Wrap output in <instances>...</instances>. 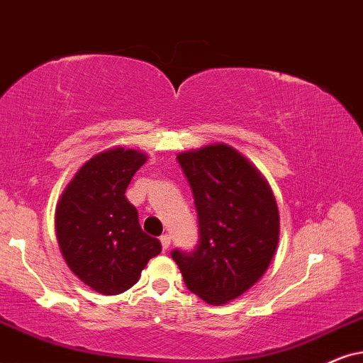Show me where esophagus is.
<instances>
[{
	"mask_svg": "<svg viewBox=\"0 0 363 363\" xmlns=\"http://www.w3.org/2000/svg\"><path fill=\"white\" fill-rule=\"evenodd\" d=\"M160 245H162V250H169V246H171V238H169V235L160 236Z\"/></svg>",
	"mask_w": 363,
	"mask_h": 363,
	"instance_id": "34e87169",
	"label": "esophagus"
}]
</instances>
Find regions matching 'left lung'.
<instances>
[{
  "instance_id": "8db88e82",
  "label": "left lung",
  "mask_w": 363,
  "mask_h": 363,
  "mask_svg": "<svg viewBox=\"0 0 363 363\" xmlns=\"http://www.w3.org/2000/svg\"><path fill=\"white\" fill-rule=\"evenodd\" d=\"M194 194L199 245L174 250L186 286L209 305L241 296L263 277L279 240L268 181L236 149L206 145L177 155Z\"/></svg>"
}]
</instances>
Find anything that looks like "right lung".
<instances>
[{
    "instance_id": "right-lung-1",
    "label": "right lung",
    "mask_w": 363,
    "mask_h": 363,
    "mask_svg": "<svg viewBox=\"0 0 363 363\" xmlns=\"http://www.w3.org/2000/svg\"><path fill=\"white\" fill-rule=\"evenodd\" d=\"M140 150L113 147L86 160L68 182L55 211V231L68 268L91 290L118 295L139 281L162 250L145 235L125 189L145 164Z\"/></svg>"
}]
</instances>
